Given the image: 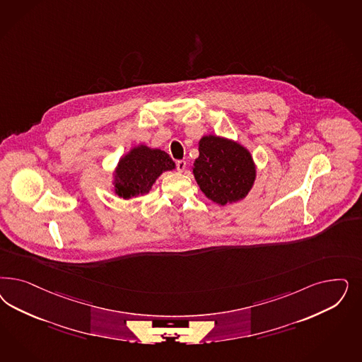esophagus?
Here are the masks:
<instances>
[{
  "label": "esophagus",
  "mask_w": 362,
  "mask_h": 362,
  "mask_svg": "<svg viewBox=\"0 0 362 362\" xmlns=\"http://www.w3.org/2000/svg\"><path fill=\"white\" fill-rule=\"evenodd\" d=\"M175 168H177V170L181 173V172H184L185 170V168H187V161H184V160H178L177 163H175Z\"/></svg>",
  "instance_id": "1"
}]
</instances>
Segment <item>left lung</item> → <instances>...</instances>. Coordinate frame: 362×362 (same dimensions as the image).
<instances>
[{
  "label": "left lung",
  "instance_id": "1",
  "mask_svg": "<svg viewBox=\"0 0 362 362\" xmlns=\"http://www.w3.org/2000/svg\"><path fill=\"white\" fill-rule=\"evenodd\" d=\"M199 152L193 173L205 196L221 205L244 199L256 178L250 153L235 142L214 136L201 139Z\"/></svg>",
  "mask_w": 362,
  "mask_h": 362
}]
</instances>
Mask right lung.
Wrapping results in <instances>:
<instances>
[{"label": "right lung", "mask_w": 362, "mask_h": 362, "mask_svg": "<svg viewBox=\"0 0 362 362\" xmlns=\"http://www.w3.org/2000/svg\"><path fill=\"white\" fill-rule=\"evenodd\" d=\"M175 163L168 153L149 149L144 145L132 149L117 166L116 193L122 199L145 194L156 178L165 170L175 169Z\"/></svg>", "instance_id": "right-lung-1"}]
</instances>
